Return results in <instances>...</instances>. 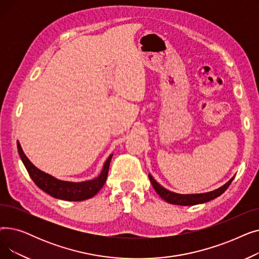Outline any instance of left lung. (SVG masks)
I'll list each match as a JSON object with an SVG mask.
<instances>
[{
    "instance_id": "1",
    "label": "left lung",
    "mask_w": 259,
    "mask_h": 259,
    "mask_svg": "<svg viewBox=\"0 0 259 259\" xmlns=\"http://www.w3.org/2000/svg\"><path fill=\"white\" fill-rule=\"evenodd\" d=\"M149 180H150L154 190L156 191V193L162 198L165 199L166 201L172 203V205H180V206H194V205H198V203H203L210 201L216 197L221 196L226 190L228 189V187L230 186V184L232 183V181L234 180V176L231 179L228 183H226L224 186H222L221 188L213 190L211 192H207V193H199V194H179L175 193L172 191H169L166 188H164L162 186H160L153 178L151 176V174H149Z\"/></svg>"
}]
</instances>
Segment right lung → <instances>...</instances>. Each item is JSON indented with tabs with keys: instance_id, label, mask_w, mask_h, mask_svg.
I'll use <instances>...</instances> for the list:
<instances>
[{
	"instance_id": "1",
	"label": "right lung",
	"mask_w": 259,
	"mask_h": 259,
	"mask_svg": "<svg viewBox=\"0 0 259 259\" xmlns=\"http://www.w3.org/2000/svg\"><path fill=\"white\" fill-rule=\"evenodd\" d=\"M18 151L25 168L30 175V178L39 189H42L44 192H46L47 194L51 195L54 198L70 201H79L91 198L100 191L107 180L109 166H110V161L113 156V154L109 155L98 178L86 182L72 183L60 181L37 169L32 162L27 158L24 151L22 150V147L19 142Z\"/></svg>"
}]
</instances>
